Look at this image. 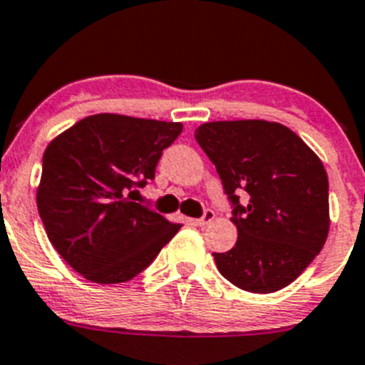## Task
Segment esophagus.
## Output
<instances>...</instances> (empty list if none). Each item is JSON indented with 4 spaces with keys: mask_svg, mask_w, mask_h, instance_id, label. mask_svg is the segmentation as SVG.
I'll return each instance as SVG.
<instances>
[{
    "mask_svg": "<svg viewBox=\"0 0 365 365\" xmlns=\"http://www.w3.org/2000/svg\"><path fill=\"white\" fill-rule=\"evenodd\" d=\"M214 217H216V214H214V210L207 209L205 212H203L202 217H198V220H194V223L198 225V227H205V225H209L210 221H214Z\"/></svg>",
    "mask_w": 365,
    "mask_h": 365,
    "instance_id": "esophagus-1",
    "label": "esophagus"
}]
</instances>
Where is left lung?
I'll list each match as a JSON object with an SVG mask.
<instances>
[{"label": "left lung", "instance_id": "obj_1", "mask_svg": "<svg viewBox=\"0 0 365 365\" xmlns=\"http://www.w3.org/2000/svg\"><path fill=\"white\" fill-rule=\"evenodd\" d=\"M194 136L216 165L237 227L234 248L212 254L220 274L252 294L294 282L328 237V175L321 158L277 122H207ZM240 190L249 194L247 206L239 203Z\"/></svg>", "mask_w": 365, "mask_h": 365}]
</instances>
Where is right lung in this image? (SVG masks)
I'll return each instance as SVG.
<instances>
[{
  "label": "right lung",
  "mask_w": 365,
  "mask_h": 365,
  "mask_svg": "<svg viewBox=\"0 0 365 365\" xmlns=\"http://www.w3.org/2000/svg\"><path fill=\"white\" fill-rule=\"evenodd\" d=\"M180 122L101 113L48 144L37 210L59 255L88 281L117 284L149 267L182 225L135 202Z\"/></svg>",
  "instance_id": "right-lung-1"
}]
</instances>
